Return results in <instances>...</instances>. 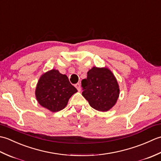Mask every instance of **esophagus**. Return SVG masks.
Masks as SVG:
<instances>
[{
	"label": "esophagus",
	"mask_w": 161,
	"mask_h": 161,
	"mask_svg": "<svg viewBox=\"0 0 161 161\" xmlns=\"http://www.w3.org/2000/svg\"><path fill=\"white\" fill-rule=\"evenodd\" d=\"M75 86L76 87V88L78 90V91H81V86H80V83H77L76 84H75Z\"/></svg>",
	"instance_id": "34e87169"
}]
</instances>
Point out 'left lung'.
Segmentation results:
<instances>
[{"mask_svg":"<svg viewBox=\"0 0 161 161\" xmlns=\"http://www.w3.org/2000/svg\"><path fill=\"white\" fill-rule=\"evenodd\" d=\"M82 95L92 108L107 111L115 104L119 97V86L115 76L107 68L93 67L81 81Z\"/></svg>","mask_w":161,"mask_h":161,"instance_id":"8db88e82","label":"left lung"}]
</instances>
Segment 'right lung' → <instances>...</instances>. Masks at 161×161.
Instances as JSON below:
<instances>
[{
    "mask_svg": "<svg viewBox=\"0 0 161 161\" xmlns=\"http://www.w3.org/2000/svg\"><path fill=\"white\" fill-rule=\"evenodd\" d=\"M77 90L72 85L66 75L53 69L40 77L35 94L37 101L52 112L66 107L68 100Z\"/></svg>",
    "mask_w": 161,
    "mask_h": 161,
    "instance_id": "obj_1",
    "label": "right lung"
}]
</instances>
